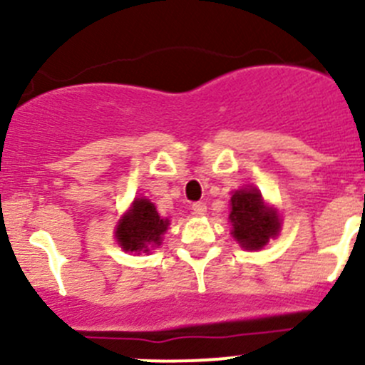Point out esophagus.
I'll list each match as a JSON object with an SVG mask.
<instances>
[{
  "label": "esophagus",
  "instance_id": "1",
  "mask_svg": "<svg viewBox=\"0 0 365 365\" xmlns=\"http://www.w3.org/2000/svg\"><path fill=\"white\" fill-rule=\"evenodd\" d=\"M190 210H192V213L194 215H197V217H201V215H205L206 213V205L205 203H192V206H190Z\"/></svg>",
  "mask_w": 365,
  "mask_h": 365
}]
</instances>
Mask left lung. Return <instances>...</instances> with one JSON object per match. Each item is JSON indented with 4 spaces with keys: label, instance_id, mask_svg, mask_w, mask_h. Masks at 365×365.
Segmentation results:
<instances>
[{
    "label": "left lung",
    "instance_id": "1",
    "mask_svg": "<svg viewBox=\"0 0 365 365\" xmlns=\"http://www.w3.org/2000/svg\"><path fill=\"white\" fill-rule=\"evenodd\" d=\"M231 235L245 249L257 251L281 231L277 210L264 205L261 192L254 187L235 190L231 196Z\"/></svg>",
    "mask_w": 365,
    "mask_h": 365
}]
</instances>
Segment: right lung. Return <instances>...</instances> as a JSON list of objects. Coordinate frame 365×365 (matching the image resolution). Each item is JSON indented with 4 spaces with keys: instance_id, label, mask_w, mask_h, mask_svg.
I'll return each mask as SVG.
<instances>
[{
    "instance_id": "right-lung-1",
    "label": "right lung",
    "mask_w": 365,
    "mask_h": 365,
    "mask_svg": "<svg viewBox=\"0 0 365 365\" xmlns=\"http://www.w3.org/2000/svg\"><path fill=\"white\" fill-rule=\"evenodd\" d=\"M168 226L169 220L160 219L152 201L138 197L118 222L116 240L127 252H150V249L162 244Z\"/></svg>"
}]
</instances>
